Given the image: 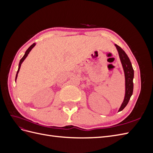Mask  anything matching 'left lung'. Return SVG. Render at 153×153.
<instances>
[{"mask_svg": "<svg viewBox=\"0 0 153 153\" xmlns=\"http://www.w3.org/2000/svg\"><path fill=\"white\" fill-rule=\"evenodd\" d=\"M116 47L119 55L120 57V59L122 63V65L125 74V80H126V94H125L124 100L119 108V112L123 110L126 106L128 105L129 99H130L131 96L133 94V79L134 76V71L131 65V63L130 62L129 57L126 53H125L124 51L118 45H115Z\"/></svg>", "mask_w": 153, "mask_h": 153, "instance_id": "8db88e82", "label": "left lung"}]
</instances>
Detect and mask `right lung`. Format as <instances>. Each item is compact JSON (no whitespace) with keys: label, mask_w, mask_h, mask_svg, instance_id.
I'll use <instances>...</instances> for the list:
<instances>
[{"label":"right lung","mask_w":153,"mask_h":153,"mask_svg":"<svg viewBox=\"0 0 153 153\" xmlns=\"http://www.w3.org/2000/svg\"><path fill=\"white\" fill-rule=\"evenodd\" d=\"M35 45H36V44H35V43H33V44H32V45L30 46V47L26 50V52H25V55H24V57H23L20 59V62H19V66H18V69L17 73H16V78H15V80H16V78H17V76H18V72H19V70H20V66H21V64H22V63L23 62V61H24L25 59L27 57V55H28L29 53L30 52V51L32 50V48H33V47H34Z\"/></svg>","instance_id":"add662e5"}]
</instances>
